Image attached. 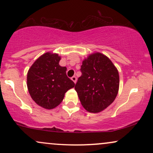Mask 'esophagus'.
Instances as JSON below:
<instances>
[{
  "label": "esophagus",
  "instance_id": "obj_1",
  "mask_svg": "<svg viewBox=\"0 0 153 153\" xmlns=\"http://www.w3.org/2000/svg\"><path fill=\"white\" fill-rule=\"evenodd\" d=\"M71 80H73V81L75 83H76V82H77V78H76V77H75V76H73V77H72V78H71Z\"/></svg>",
  "mask_w": 153,
  "mask_h": 153
}]
</instances>
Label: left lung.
Returning <instances> with one entry per match:
<instances>
[{
  "label": "left lung",
  "instance_id": "8db88e82",
  "mask_svg": "<svg viewBox=\"0 0 153 153\" xmlns=\"http://www.w3.org/2000/svg\"><path fill=\"white\" fill-rule=\"evenodd\" d=\"M75 89L85 110L98 113L113 103L119 91V72L104 54H91L82 61Z\"/></svg>",
  "mask_w": 153,
  "mask_h": 153
}]
</instances>
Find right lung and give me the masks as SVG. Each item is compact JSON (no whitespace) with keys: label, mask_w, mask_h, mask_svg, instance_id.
Instances as JSON below:
<instances>
[{"label":"right lung","mask_w":153,"mask_h":153,"mask_svg":"<svg viewBox=\"0 0 153 153\" xmlns=\"http://www.w3.org/2000/svg\"><path fill=\"white\" fill-rule=\"evenodd\" d=\"M60 59L56 53L43 54L27 73V87L31 99L47 109L58 106L65 94L75 86L74 82L67 76L66 67L59 65Z\"/></svg>","instance_id":"right-lung-1"}]
</instances>
